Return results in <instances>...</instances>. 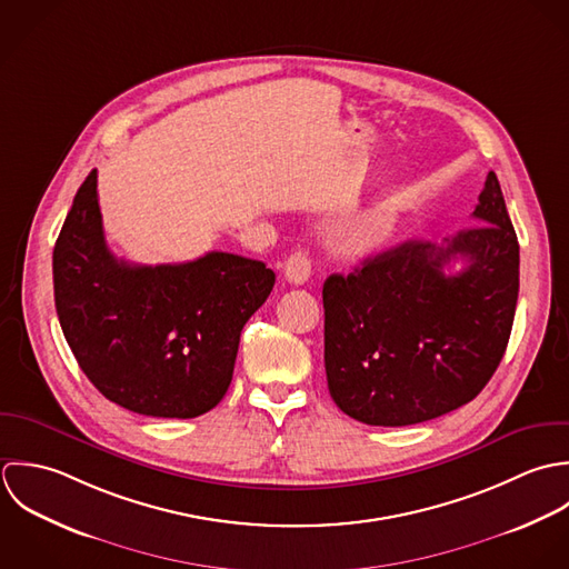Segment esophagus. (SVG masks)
Instances as JSON below:
<instances>
[{
  "instance_id": "34e87169",
  "label": "esophagus",
  "mask_w": 569,
  "mask_h": 569,
  "mask_svg": "<svg viewBox=\"0 0 569 569\" xmlns=\"http://www.w3.org/2000/svg\"><path fill=\"white\" fill-rule=\"evenodd\" d=\"M310 272H312V261H310L308 252L297 250V252H292V254L288 257L283 274H286V279H288L290 283H295V286L306 283V281L310 279Z\"/></svg>"
}]
</instances>
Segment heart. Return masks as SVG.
Wrapping results in <instances>:
<instances>
[{
  "instance_id": "obj_1",
  "label": "heart",
  "mask_w": 569,
  "mask_h": 569,
  "mask_svg": "<svg viewBox=\"0 0 569 569\" xmlns=\"http://www.w3.org/2000/svg\"><path fill=\"white\" fill-rule=\"evenodd\" d=\"M396 232V220L389 216H369L341 232V248L345 254L365 257L380 250Z\"/></svg>"
}]
</instances>
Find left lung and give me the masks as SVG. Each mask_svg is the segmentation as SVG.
<instances>
[{
    "label": "left lung",
    "mask_w": 569,
    "mask_h": 569,
    "mask_svg": "<svg viewBox=\"0 0 569 569\" xmlns=\"http://www.w3.org/2000/svg\"><path fill=\"white\" fill-rule=\"evenodd\" d=\"M475 227L445 243L405 241L323 283L332 400L371 427H407L470 402L492 378L519 297V241L497 176ZM461 258L465 268H443Z\"/></svg>",
    "instance_id": "1"
}]
</instances>
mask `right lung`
<instances>
[{
    "instance_id": "add662e5",
    "label": "right lung",
    "mask_w": 569,
    "mask_h": 569,
    "mask_svg": "<svg viewBox=\"0 0 569 569\" xmlns=\"http://www.w3.org/2000/svg\"><path fill=\"white\" fill-rule=\"evenodd\" d=\"M54 306L79 367L122 409L196 418L224 398L239 335L274 272L207 252L187 263L133 266L106 243L97 169L74 196L52 252Z\"/></svg>"
}]
</instances>
